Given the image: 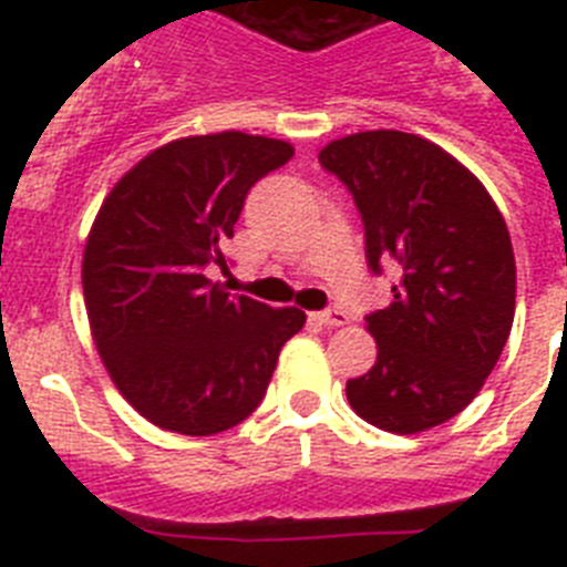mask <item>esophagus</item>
I'll list each match as a JSON object with an SVG mask.
<instances>
[{"label":"esophagus","mask_w":567,"mask_h":567,"mask_svg":"<svg viewBox=\"0 0 567 567\" xmlns=\"http://www.w3.org/2000/svg\"><path fill=\"white\" fill-rule=\"evenodd\" d=\"M312 318L318 320L320 327H329V329H338L349 323V315H346L343 309H327V312H318L312 315Z\"/></svg>","instance_id":"34e87169"}]
</instances>
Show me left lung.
Returning a JSON list of instances; mask_svg holds the SVG:
<instances>
[{
    "instance_id": "obj_1",
    "label": "left lung",
    "mask_w": 567,
    "mask_h": 567,
    "mask_svg": "<svg viewBox=\"0 0 567 567\" xmlns=\"http://www.w3.org/2000/svg\"><path fill=\"white\" fill-rule=\"evenodd\" d=\"M320 164L349 187L365 260L400 264L392 303L365 318L378 360L346 383L358 417L417 434L477 398L514 323L517 264L503 213L471 169L434 142L369 130L329 142Z\"/></svg>"
}]
</instances>
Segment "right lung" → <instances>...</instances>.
I'll use <instances>...</instances> for the list:
<instances>
[{"mask_svg": "<svg viewBox=\"0 0 567 567\" xmlns=\"http://www.w3.org/2000/svg\"><path fill=\"white\" fill-rule=\"evenodd\" d=\"M292 144L238 130L189 135L124 173L90 227L82 260L90 332L115 389L158 429L227 432L258 409L307 315L224 292L207 278L258 178Z\"/></svg>", "mask_w": 567, "mask_h": 567, "instance_id": "add662e5", "label": "right lung"}]
</instances>
